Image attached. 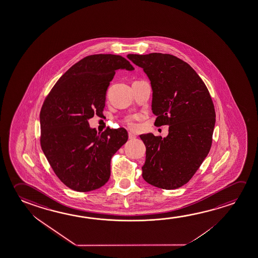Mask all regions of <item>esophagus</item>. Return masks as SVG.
<instances>
[{
    "mask_svg": "<svg viewBox=\"0 0 258 258\" xmlns=\"http://www.w3.org/2000/svg\"><path fill=\"white\" fill-rule=\"evenodd\" d=\"M137 137H136L135 134H133L132 132H128V139H135Z\"/></svg>",
    "mask_w": 258,
    "mask_h": 258,
    "instance_id": "34e87169",
    "label": "esophagus"
}]
</instances>
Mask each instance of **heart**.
Wrapping results in <instances>:
<instances>
[{
	"instance_id": "b5f03b06",
	"label": "heart",
	"mask_w": 258,
	"mask_h": 258,
	"mask_svg": "<svg viewBox=\"0 0 258 258\" xmlns=\"http://www.w3.org/2000/svg\"><path fill=\"white\" fill-rule=\"evenodd\" d=\"M127 124H128L131 127H134V126H135V123L133 121V119H128V120H127Z\"/></svg>"
}]
</instances>
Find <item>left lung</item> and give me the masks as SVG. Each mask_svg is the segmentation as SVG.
Listing matches in <instances>:
<instances>
[{
  "mask_svg": "<svg viewBox=\"0 0 258 258\" xmlns=\"http://www.w3.org/2000/svg\"><path fill=\"white\" fill-rule=\"evenodd\" d=\"M127 57L150 80L155 126H169L163 139L140 135L147 148L142 176L159 188H178L189 181L210 151L215 124L210 94L190 65L176 56L153 52Z\"/></svg>",
  "mask_w": 258,
  "mask_h": 258,
  "instance_id": "left-lung-1",
  "label": "left lung"
}]
</instances>
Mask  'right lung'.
Listing matches in <instances>:
<instances>
[{"label":"right lung","instance_id":"obj_1","mask_svg":"<svg viewBox=\"0 0 258 258\" xmlns=\"http://www.w3.org/2000/svg\"><path fill=\"white\" fill-rule=\"evenodd\" d=\"M118 70L134 68L119 55L85 57L59 78L40 111L42 150L57 177L73 190H95L107 182L111 157L127 142L123 127L97 133L88 123L103 113Z\"/></svg>","mask_w":258,"mask_h":258}]
</instances>
